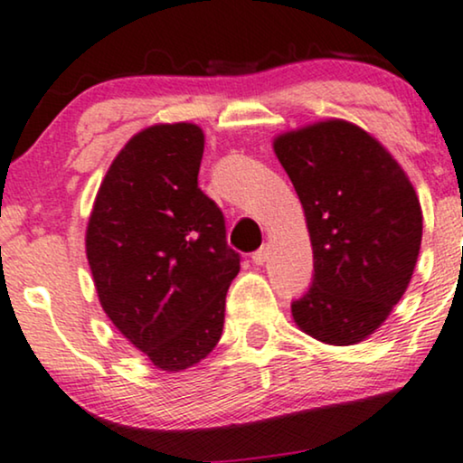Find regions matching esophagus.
<instances>
[{
  "label": "esophagus",
  "instance_id": "34e87169",
  "mask_svg": "<svg viewBox=\"0 0 463 463\" xmlns=\"http://www.w3.org/2000/svg\"><path fill=\"white\" fill-rule=\"evenodd\" d=\"M268 255H270V253H268V247H261L260 250H255V253H253V264L255 266H264L266 261H268Z\"/></svg>",
  "mask_w": 463,
  "mask_h": 463
}]
</instances>
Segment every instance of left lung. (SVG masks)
<instances>
[{"instance_id": "left-lung-1", "label": "left lung", "mask_w": 463, "mask_h": 463, "mask_svg": "<svg viewBox=\"0 0 463 463\" xmlns=\"http://www.w3.org/2000/svg\"><path fill=\"white\" fill-rule=\"evenodd\" d=\"M275 154L313 247V281L292 302L294 322L322 344H358L412 279L423 238L414 186L378 139L345 119L279 135Z\"/></svg>"}]
</instances>
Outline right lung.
<instances>
[{
    "label": "right lung",
    "mask_w": 463,
    "mask_h": 463,
    "mask_svg": "<svg viewBox=\"0 0 463 463\" xmlns=\"http://www.w3.org/2000/svg\"><path fill=\"white\" fill-rule=\"evenodd\" d=\"M203 130L156 124L119 150L96 195L85 253L113 326L163 371L219 344L241 270L221 208L197 184Z\"/></svg>",
    "instance_id": "1"
}]
</instances>
